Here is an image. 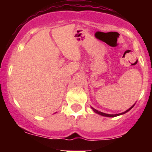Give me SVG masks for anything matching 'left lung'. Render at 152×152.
Listing matches in <instances>:
<instances>
[{
  "instance_id": "obj_1",
  "label": "left lung",
  "mask_w": 152,
  "mask_h": 152,
  "mask_svg": "<svg viewBox=\"0 0 152 152\" xmlns=\"http://www.w3.org/2000/svg\"><path fill=\"white\" fill-rule=\"evenodd\" d=\"M134 105H135V104H134ZM134 105L132 106V107H130V108L129 109V110H126V111H125V112L122 113H119V114H107V113H102V112H100V111L96 110V109L93 108V107H91V108H92V110H93V111H94V112L96 113H97V114H99V115H101V116H107V117H115V116H119V115H123V114L126 113H127V112H128V111H129L130 110H131V109L134 107Z\"/></svg>"
}]
</instances>
